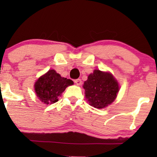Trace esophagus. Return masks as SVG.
<instances>
[{
    "label": "esophagus",
    "mask_w": 157,
    "mask_h": 157,
    "mask_svg": "<svg viewBox=\"0 0 157 157\" xmlns=\"http://www.w3.org/2000/svg\"><path fill=\"white\" fill-rule=\"evenodd\" d=\"M74 82H75V83H76L77 86H81V84H82V81H81L80 78L76 79V80L74 81Z\"/></svg>",
    "instance_id": "34e87169"
}]
</instances>
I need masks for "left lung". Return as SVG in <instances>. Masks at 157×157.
Returning <instances> with one entry per match:
<instances>
[{"instance_id": "1", "label": "left lung", "mask_w": 157, "mask_h": 157, "mask_svg": "<svg viewBox=\"0 0 157 157\" xmlns=\"http://www.w3.org/2000/svg\"><path fill=\"white\" fill-rule=\"evenodd\" d=\"M85 96L91 106L103 109L114 101L119 91V83L111 73L96 69L83 86Z\"/></svg>"}]
</instances>
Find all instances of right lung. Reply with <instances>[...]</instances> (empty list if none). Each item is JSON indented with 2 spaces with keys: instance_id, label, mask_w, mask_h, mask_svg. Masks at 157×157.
I'll list each match as a JSON object with an SVG mask.
<instances>
[{
  "instance_id": "1",
  "label": "right lung",
  "mask_w": 157,
  "mask_h": 157,
  "mask_svg": "<svg viewBox=\"0 0 157 157\" xmlns=\"http://www.w3.org/2000/svg\"><path fill=\"white\" fill-rule=\"evenodd\" d=\"M74 84L73 81L61 77L55 70H49L36 81L34 87L38 99L45 104H52L59 101V96L66 87Z\"/></svg>"
}]
</instances>
